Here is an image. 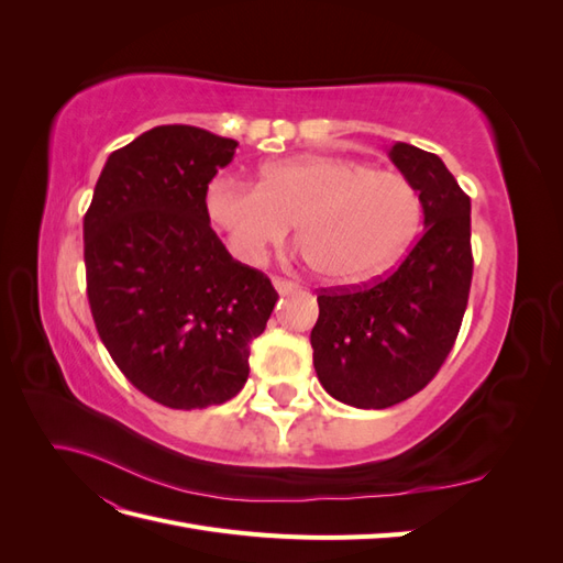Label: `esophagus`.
Returning <instances> with one entry per match:
<instances>
[{
	"instance_id": "34e87169",
	"label": "esophagus",
	"mask_w": 563,
	"mask_h": 563,
	"mask_svg": "<svg viewBox=\"0 0 563 563\" xmlns=\"http://www.w3.org/2000/svg\"><path fill=\"white\" fill-rule=\"evenodd\" d=\"M272 284H275V288L277 291L282 294V296H286V294H294V291H298V284L296 282H291V279H282V277H275L272 279Z\"/></svg>"
}]
</instances>
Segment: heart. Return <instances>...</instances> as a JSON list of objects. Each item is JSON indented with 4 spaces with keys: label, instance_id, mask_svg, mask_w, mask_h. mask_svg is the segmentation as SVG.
I'll list each match as a JSON object with an SVG mask.
<instances>
[{
    "label": "heart",
    "instance_id": "heart-1",
    "mask_svg": "<svg viewBox=\"0 0 563 563\" xmlns=\"http://www.w3.org/2000/svg\"><path fill=\"white\" fill-rule=\"evenodd\" d=\"M201 207L236 261L261 265L294 225L312 269L340 284L385 272L411 244L422 216L404 174L335 155L269 162L258 185L216 176Z\"/></svg>",
    "mask_w": 563,
    "mask_h": 563
}]
</instances>
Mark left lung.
<instances>
[{
    "label": "left lung",
    "mask_w": 563,
    "mask_h": 563,
    "mask_svg": "<svg viewBox=\"0 0 563 563\" xmlns=\"http://www.w3.org/2000/svg\"><path fill=\"white\" fill-rule=\"evenodd\" d=\"M389 159L416 185L424 230L401 265L373 284L317 296L310 343L323 389L356 408H387L428 385L455 343L472 284L470 197L432 152L395 143Z\"/></svg>",
    "instance_id": "obj_1"
}]
</instances>
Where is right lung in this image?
<instances>
[{
	"label": "right lung",
	"mask_w": 563,
	"mask_h": 563,
	"mask_svg": "<svg viewBox=\"0 0 563 563\" xmlns=\"http://www.w3.org/2000/svg\"><path fill=\"white\" fill-rule=\"evenodd\" d=\"M236 145L197 126L150 129L108 157L84 216L98 335L129 383L168 408L232 399L279 298L232 258L201 207Z\"/></svg>",
	"instance_id": "add662e5"
}]
</instances>
